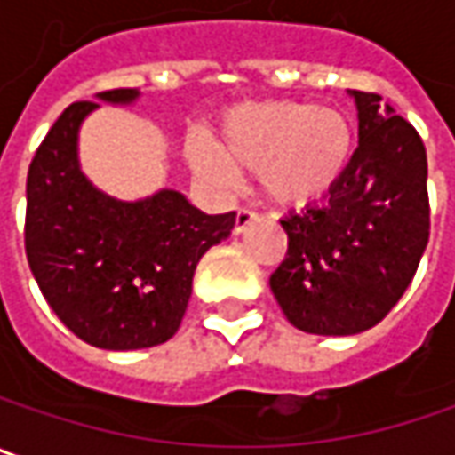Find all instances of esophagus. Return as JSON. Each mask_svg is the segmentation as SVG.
<instances>
[{"instance_id": "34e87169", "label": "esophagus", "mask_w": 455, "mask_h": 455, "mask_svg": "<svg viewBox=\"0 0 455 455\" xmlns=\"http://www.w3.org/2000/svg\"><path fill=\"white\" fill-rule=\"evenodd\" d=\"M254 219H257V216H254L250 208H239V211H236V221H234V234H242L244 228L252 224Z\"/></svg>"}]
</instances>
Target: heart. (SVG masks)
Instances as JSON below:
<instances>
[{"label":"heart","instance_id":"b5f03b06","mask_svg":"<svg viewBox=\"0 0 455 455\" xmlns=\"http://www.w3.org/2000/svg\"><path fill=\"white\" fill-rule=\"evenodd\" d=\"M355 148V131L342 110L304 100L239 105L224 116L216 148L205 141L188 147L198 180L228 190L237 172H257L265 198L299 208L322 201L337 188Z\"/></svg>","mask_w":455,"mask_h":455}]
</instances>
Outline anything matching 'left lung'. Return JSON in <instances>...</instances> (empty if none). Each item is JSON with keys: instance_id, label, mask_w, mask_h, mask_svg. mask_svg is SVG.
Instances as JSON below:
<instances>
[{"instance_id": "8db88e82", "label": "left lung", "mask_w": 455, "mask_h": 455, "mask_svg": "<svg viewBox=\"0 0 455 455\" xmlns=\"http://www.w3.org/2000/svg\"><path fill=\"white\" fill-rule=\"evenodd\" d=\"M347 94L358 148L330 201L283 219L288 252L270 275L285 319L324 337L376 327L412 283L430 236L422 139L379 94Z\"/></svg>"}]
</instances>
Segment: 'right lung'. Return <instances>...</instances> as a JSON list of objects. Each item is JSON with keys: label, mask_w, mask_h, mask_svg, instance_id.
I'll return each mask as SVG.
<instances>
[{"label": "right lung", "mask_w": 455, "mask_h": 455, "mask_svg": "<svg viewBox=\"0 0 455 455\" xmlns=\"http://www.w3.org/2000/svg\"><path fill=\"white\" fill-rule=\"evenodd\" d=\"M139 97V90H110L97 102L68 105L28 172V265L56 316L102 350L167 342L185 316L201 257L236 221V213H203L172 188L121 201L82 172L87 116L100 102L133 105Z\"/></svg>", "instance_id": "right-lung-1"}]
</instances>
